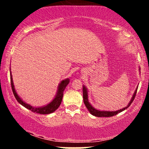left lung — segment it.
I'll list each match as a JSON object with an SVG mask.
<instances>
[{
  "instance_id": "obj_1",
  "label": "left lung",
  "mask_w": 149,
  "mask_h": 149,
  "mask_svg": "<svg viewBox=\"0 0 149 149\" xmlns=\"http://www.w3.org/2000/svg\"><path fill=\"white\" fill-rule=\"evenodd\" d=\"M136 90H137V88H136V90H135L134 95H133L132 97V100H131L129 104H128L127 107L123 108V109H120V110L115 111H101L97 110V109H95V108L92 107L91 106V104L89 103V102H88V90H87V89H86V88H85V86H83V102H84L85 107H87V109H88V111H90V113L92 114V115L97 116V117H111V116H116V115H117L118 113H119L122 112L123 111H124L125 109H127V108L129 107L130 106V104L132 103L133 100H134L135 96H136Z\"/></svg>"
}]
</instances>
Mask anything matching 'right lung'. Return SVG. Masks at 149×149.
<instances>
[{
  "mask_svg": "<svg viewBox=\"0 0 149 149\" xmlns=\"http://www.w3.org/2000/svg\"><path fill=\"white\" fill-rule=\"evenodd\" d=\"M10 83H11V87L12 90H13V94H14L15 97L16 98V100L20 104H22L23 107H24L26 109H29L30 111H31L33 113H37L40 114H49L51 113H53L56 110L58 109V107L60 106L61 103V101H62L63 98V92H64V89L66 88V87L67 86V85L69 83V79H65L61 82L60 84L59 85V88H58L57 93L55 97L53 100L50 103L47 104V105L44 106L42 107H33L32 106L29 105L28 104H26L22 100V99L18 96V95L17 94L16 91L15 90L14 85H13V78H12V75L10 76Z\"/></svg>",
  "mask_w": 149,
  "mask_h": 149,
  "instance_id": "1",
  "label": "right lung"
}]
</instances>
